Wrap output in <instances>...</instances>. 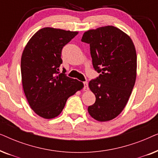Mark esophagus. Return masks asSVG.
<instances>
[{"mask_svg":"<svg viewBox=\"0 0 158 158\" xmlns=\"http://www.w3.org/2000/svg\"><path fill=\"white\" fill-rule=\"evenodd\" d=\"M83 90L85 91H87L88 90V82H83Z\"/></svg>","mask_w":158,"mask_h":158,"instance_id":"obj_1","label":"esophagus"}]
</instances>
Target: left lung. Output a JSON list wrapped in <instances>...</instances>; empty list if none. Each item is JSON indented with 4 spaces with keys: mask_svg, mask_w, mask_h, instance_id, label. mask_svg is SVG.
<instances>
[{
    "mask_svg": "<svg viewBox=\"0 0 158 158\" xmlns=\"http://www.w3.org/2000/svg\"><path fill=\"white\" fill-rule=\"evenodd\" d=\"M81 41L90 44L93 66L99 76L89 82L96 102L88 111L94 119L108 122L124 109L137 77V53L129 36L113 26L90 29Z\"/></svg>",
    "mask_w": 158,
    "mask_h": 158,
    "instance_id": "left-lung-1",
    "label": "left lung"
}]
</instances>
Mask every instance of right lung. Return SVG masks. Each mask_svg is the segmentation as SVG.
<instances>
[{"label": "right lung", "mask_w": 158, "mask_h": 158, "mask_svg": "<svg viewBox=\"0 0 158 158\" xmlns=\"http://www.w3.org/2000/svg\"><path fill=\"white\" fill-rule=\"evenodd\" d=\"M77 31L46 27L32 36L21 60L23 89L31 109L41 117L53 118L61 113L69 97L83 88V83L65 75L62 49Z\"/></svg>", "instance_id": "1"}]
</instances>
